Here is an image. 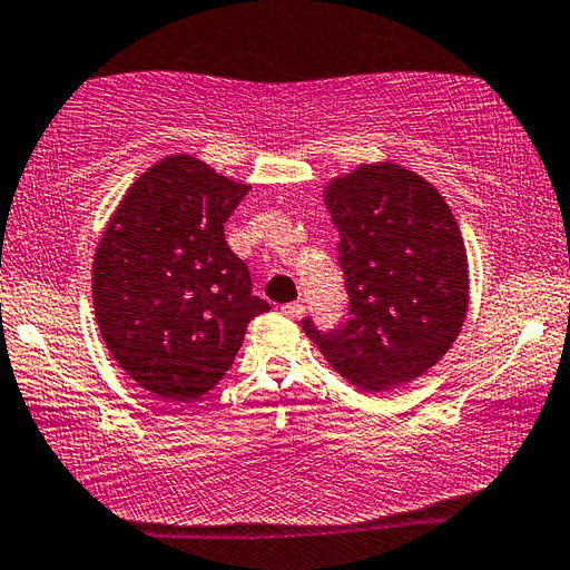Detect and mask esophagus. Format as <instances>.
I'll return each mask as SVG.
<instances>
[{
	"mask_svg": "<svg viewBox=\"0 0 570 570\" xmlns=\"http://www.w3.org/2000/svg\"><path fill=\"white\" fill-rule=\"evenodd\" d=\"M282 314L288 316V320H298V316H304V304H298V302L286 304V306H282Z\"/></svg>",
	"mask_w": 570,
	"mask_h": 570,
	"instance_id": "1",
	"label": "esophagus"
}]
</instances>
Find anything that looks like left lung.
Listing matches in <instances>:
<instances>
[{
	"mask_svg": "<svg viewBox=\"0 0 570 570\" xmlns=\"http://www.w3.org/2000/svg\"><path fill=\"white\" fill-rule=\"evenodd\" d=\"M340 230L350 320L302 322L324 360L364 392L422 377L460 336L470 302L468 254L448 200L400 163H362L324 188Z\"/></svg>",
	"mask_w": 570,
	"mask_h": 570,
	"instance_id": "8db88e82",
	"label": "left lung"
}]
</instances>
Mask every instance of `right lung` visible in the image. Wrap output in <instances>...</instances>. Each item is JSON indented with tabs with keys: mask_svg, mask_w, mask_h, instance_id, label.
Returning a JSON list of instances; mask_svg holds the SVG:
<instances>
[{
	"mask_svg": "<svg viewBox=\"0 0 570 570\" xmlns=\"http://www.w3.org/2000/svg\"><path fill=\"white\" fill-rule=\"evenodd\" d=\"M248 188L186 153L160 158L125 193L95 248L102 342L160 400L190 402L214 390L248 322L268 312L224 236Z\"/></svg>",
	"mask_w": 570,
	"mask_h": 570,
	"instance_id": "obj_1",
	"label": "right lung"
}]
</instances>
